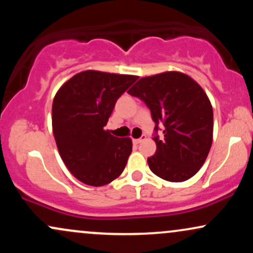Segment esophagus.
<instances>
[{"mask_svg":"<svg viewBox=\"0 0 253 253\" xmlns=\"http://www.w3.org/2000/svg\"><path fill=\"white\" fill-rule=\"evenodd\" d=\"M145 139H146V135H141L140 138L139 139H133V144H135V145H138V144H140L141 141H144Z\"/></svg>","mask_w":253,"mask_h":253,"instance_id":"esophagus-1","label":"esophagus"}]
</instances>
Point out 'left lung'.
<instances>
[{
	"label": "left lung",
	"instance_id": "obj_1",
	"mask_svg": "<svg viewBox=\"0 0 253 253\" xmlns=\"http://www.w3.org/2000/svg\"><path fill=\"white\" fill-rule=\"evenodd\" d=\"M143 100L153 121L163 125L155 135L156 153L147 158L151 171L165 181L183 182L201 169L213 141V108L200 84L188 75L167 71L143 77L128 90Z\"/></svg>",
	"mask_w": 253,
	"mask_h": 253
}]
</instances>
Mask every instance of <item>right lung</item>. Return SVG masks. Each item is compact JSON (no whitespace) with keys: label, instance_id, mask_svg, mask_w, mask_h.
Returning a JSON list of instances; mask_svg holds the SVG:
<instances>
[{"label":"right lung","instance_id":"obj_1","mask_svg":"<svg viewBox=\"0 0 253 253\" xmlns=\"http://www.w3.org/2000/svg\"><path fill=\"white\" fill-rule=\"evenodd\" d=\"M138 80L132 75L86 70L60 86L52 104V130L64 164L92 187L118 178L132 152L130 138L104 129L118 98Z\"/></svg>","mask_w":253,"mask_h":253}]
</instances>
